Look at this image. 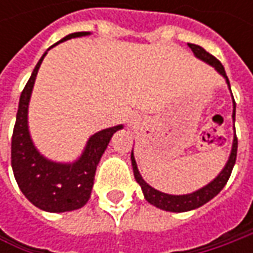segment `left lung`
Listing matches in <instances>:
<instances>
[{
    "label": "left lung",
    "mask_w": 253,
    "mask_h": 253,
    "mask_svg": "<svg viewBox=\"0 0 253 253\" xmlns=\"http://www.w3.org/2000/svg\"><path fill=\"white\" fill-rule=\"evenodd\" d=\"M189 47L191 49V52L194 53V56L203 60L204 63L210 64L211 67L215 69V72L219 73L225 82L228 84V88L231 90V85H229V80L225 73V69L224 66L219 63V60H217L212 54H210L206 49H203L199 44L189 43ZM232 104H234V111H232V121L235 124V101H234V97H232ZM237 151H238V139H237V133H235V128H234V141H232V148H231V153H229V158L224 169L219 171V174L214 180H211L209 184H206L204 187L196 190L193 193L189 194H179V196H174V194H168V193H162L159 190L153 189L152 186H149L143 177L141 176L139 170H138V165L135 161V156H133V151L131 153V162H132V169H133V176L135 180L138 181V184L141 186L142 193H143V197L148 203H151L152 206L158 207V209L165 210V211H170V212H184V211H191V210H196L204 206L206 203H209L210 200L214 199L217 194H218L221 190L224 189V186L227 184L229 176H231V171L232 168L235 165L237 161Z\"/></svg>",
    "instance_id": "obj_1"
}]
</instances>
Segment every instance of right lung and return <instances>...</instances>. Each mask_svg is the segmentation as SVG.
Segmentation results:
<instances>
[{"label": "right lung", "instance_id": "1", "mask_svg": "<svg viewBox=\"0 0 253 253\" xmlns=\"http://www.w3.org/2000/svg\"><path fill=\"white\" fill-rule=\"evenodd\" d=\"M87 35H90V32L70 34L64 36L60 42ZM47 52H44L41 60L35 66L32 76L28 80L19 98L11 142V165L19 189L35 207L49 212H66L82 209L88 201L98 162L111 141L112 135L122 129L124 125H117L95 132L88 138L79 159L74 162L62 163L44 158L36 149L31 138L28 110L36 74Z\"/></svg>", "mask_w": 253, "mask_h": 253}]
</instances>
